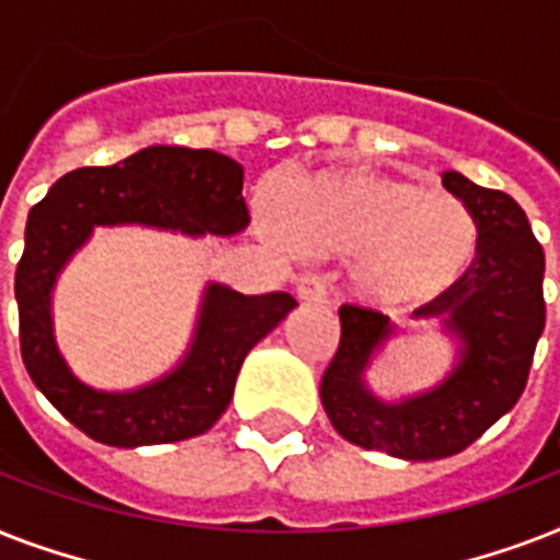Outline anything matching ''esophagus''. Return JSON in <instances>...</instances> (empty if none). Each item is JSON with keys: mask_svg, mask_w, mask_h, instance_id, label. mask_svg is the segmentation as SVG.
<instances>
[{"mask_svg": "<svg viewBox=\"0 0 560 560\" xmlns=\"http://www.w3.org/2000/svg\"><path fill=\"white\" fill-rule=\"evenodd\" d=\"M296 296L302 302H325L328 299V288H325L323 276L316 272H305L296 279Z\"/></svg>", "mask_w": 560, "mask_h": 560, "instance_id": "esophagus-1", "label": "esophagus"}]
</instances>
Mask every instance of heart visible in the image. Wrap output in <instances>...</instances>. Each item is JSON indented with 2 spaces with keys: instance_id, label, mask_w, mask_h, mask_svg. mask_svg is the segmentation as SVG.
<instances>
[{
  "instance_id": "heart-1",
  "label": "heart",
  "mask_w": 560,
  "mask_h": 560,
  "mask_svg": "<svg viewBox=\"0 0 560 560\" xmlns=\"http://www.w3.org/2000/svg\"><path fill=\"white\" fill-rule=\"evenodd\" d=\"M264 241L284 253L346 255L349 284L374 305L442 296L474 261L479 226L459 197L377 171H316L255 200Z\"/></svg>"
}]
</instances>
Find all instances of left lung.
<instances>
[{
    "label": "left lung",
    "instance_id": "8db88e82",
    "mask_svg": "<svg viewBox=\"0 0 560 560\" xmlns=\"http://www.w3.org/2000/svg\"><path fill=\"white\" fill-rule=\"evenodd\" d=\"M442 186L477 220V255L451 290L412 316L435 319L451 334L459 346L456 366L433 389L377 398L366 372L395 337V325L377 311L342 305L340 349L319 386L325 412L346 442L409 462L465 451L517 404L547 323L544 249L526 211L459 171H444Z\"/></svg>",
    "mask_w": 560,
    "mask_h": 560
}]
</instances>
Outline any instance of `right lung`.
<instances>
[{"label":"right lung","instance_id":"1","mask_svg":"<svg viewBox=\"0 0 560 560\" xmlns=\"http://www.w3.org/2000/svg\"><path fill=\"white\" fill-rule=\"evenodd\" d=\"M241 188L244 168L223 153L151 144L109 168L69 171L28 211L13 281L22 360L34 386L95 442L142 447L206 433L226 412L249 349L296 307V299L281 290L244 296L209 281L177 366L136 389L107 392L83 383L57 349L51 316L57 276L95 226L237 235L249 226Z\"/></svg>","mask_w":560,"mask_h":560}]
</instances>
